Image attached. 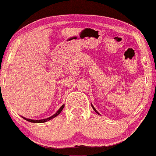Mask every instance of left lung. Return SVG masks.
<instances>
[{
	"mask_svg": "<svg viewBox=\"0 0 156 156\" xmlns=\"http://www.w3.org/2000/svg\"><path fill=\"white\" fill-rule=\"evenodd\" d=\"M91 107H92V108H93V110H94V111H95V112H96V113H97L98 114V115H100V113H98V111H97V110H95V108H94V106H93V105H92V104H91Z\"/></svg>",
	"mask_w": 156,
	"mask_h": 156,
	"instance_id": "left-lung-1",
	"label": "left lung"
}]
</instances>
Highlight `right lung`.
I'll return each instance as SVG.
<instances>
[{"label": "right lung", "instance_id": "right-lung-1", "mask_svg": "<svg viewBox=\"0 0 156 156\" xmlns=\"http://www.w3.org/2000/svg\"><path fill=\"white\" fill-rule=\"evenodd\" d=\"M64 107H65V105H62V107H60V109H59V110H58V111L56 112V113H55L54 115H52V116L49 117V118H47V119H41V120H34V119H26V118H25V117H23V116H22V117L24 119L27 120V121L30 122H34V123H43V122H46L49 121V120L52 119H53V118H55V116H57V115H58V114L60 113L62 111V110H63Z\"/></svg>", "mask_w": 156, "mask_h": 156}]
</instances>
